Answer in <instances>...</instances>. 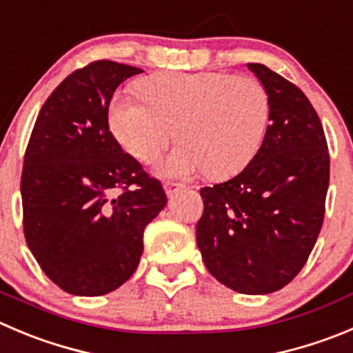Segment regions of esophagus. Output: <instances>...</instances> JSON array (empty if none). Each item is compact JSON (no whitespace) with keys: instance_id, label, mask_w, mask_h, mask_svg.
<instances>
[{"instance_id":"34e87169","label":"esophagus","mask_w":353,"mask_h":353,"mask_svg":"<svg viewBox=\"0 0 353 353\" xmlns=\"http://www.w3.org/2000/svg\"><path fill=\"white\" fill-rule=\"evenodd\" d=\"M182 189H185V187H183L182 183H173V182H166V183H164V190H166L168 197L176 196V194H179Z\"/></svg>"}]
</instances>
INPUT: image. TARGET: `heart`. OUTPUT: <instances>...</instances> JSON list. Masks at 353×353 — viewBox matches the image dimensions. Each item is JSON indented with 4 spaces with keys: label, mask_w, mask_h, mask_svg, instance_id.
Listing matches in <instances>:
<instances>
[{
    "label": "heart",
    "mask_w": 353,
    "mask_h": 353,
    "mask_svg": "<svg viewBox=\"0 0 353 353\" xmlns=\"http://www.w3.org/2000/svg\"><path fill=\"white\" fill-rule=\"evenodd\" d=\"M143 97L124 93L110 109V128L130 156L152 164L176 135L183 140L163 174L229 179L260 150L270 99L260 79L229 72H166L145 79Z\"/></svg>",
    "instance_id": "obj_1"
}]
</instances>
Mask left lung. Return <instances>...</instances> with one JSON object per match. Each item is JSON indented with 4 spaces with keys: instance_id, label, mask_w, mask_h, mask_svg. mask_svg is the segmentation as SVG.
I'll use <instances>...</instances> for the list:
<instances>
[{
    "instance_id": "left-lung-1",
    "label": "left lung",
    "mask_w": 353,
    "mask_h": 353,
    "mask_svg": "<svg viewBox=\"0 0 353 353\" xmlns=\"http://www.w3.org/2000/svg\"><path fill=\"white\" fill-rule=\"evenodd\" d=\"M268 92L270 124L237 176L199 190L204 265L230 290L267 294L300 274L315 246L330 187L322 123L303 92L263 63H248Z\"/></svg>"
}]
</instances>
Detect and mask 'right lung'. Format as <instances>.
<instances>
[{
  "mask_svg": "<svg viewBox=\"0 0 353 353\" xmlns=\"http://www.w3.org/2000/svg\"><path fill=\"white\" fill-rule=\"evenodd\" d=\"M142 69L95 60L69 74L36 117L23 156V236L52 283L100 296L139 267L143 230L166 206L159 180L109 130V103Z\"/></svg>",
  "mask_w": 353,
  "mask_h": 353,
  "instance_id": "1",
  "label": "right lung"
}]
</instances>
